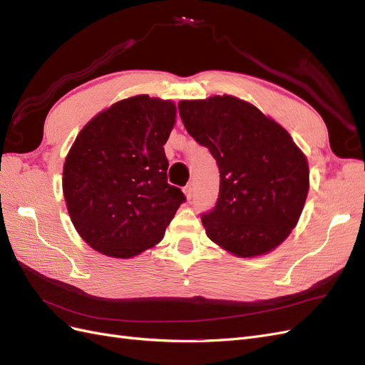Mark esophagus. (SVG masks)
Listing matches in <instances>:
<instances>
[{
	"label": "esophagus",
	"instance_id": "1",
	"mask_svg": "<svg viewBox=\"0 0 365 365\" xmlns=\"http://www.w3.org/2000/svg\"><path fill=\"white\" fill-rule=\"evenodd\" d=\"M182 190H184V193H185V196H187V200H190L192 195H193V184L189 182V184H187V185L184 187Z\"/></svg>",
	"mask_w": 365,
	"mask_h": 365
}]
</instances>
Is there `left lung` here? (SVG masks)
<instances>
[{
    "instance_id": "1",
    "label": "left lung",
    "mask_w": 365,
    "mask_h": 365,
    "mask_svg": "<svg viewBox=\"0 0 365 365\" xmlns=\"http://www.w3.org/2000/svg\"><path fill=\"white\" fill-rule=\"evenodd\" d=\"M178 109L187 132L219 168L216 205L201 215L207 236L239 257L280 245L309 190L307 160L291 135L233 96L182 101Z\"/></svg>"
}]
</instances>
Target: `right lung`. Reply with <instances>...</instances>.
Wrapping results in <instances>:
<instances>
[{
    "instance_id": "right-lung-1",
    "label": "right lung",
    "mask_w": 365,
    "mask_h": 365,
    "mask_svg": "<svg viewBox=\"0 0 365 365\" xmlns=\"http://www.w3.org/2000/svg\"><path fill=\"white\" fill-rule=\"evenodd\" d=\"M170 101L125 98L96 115L63 164V196L77 233L106 256L129 259L164 237L185 201L168 182Z\"/></svg>"
}]
</instances>
